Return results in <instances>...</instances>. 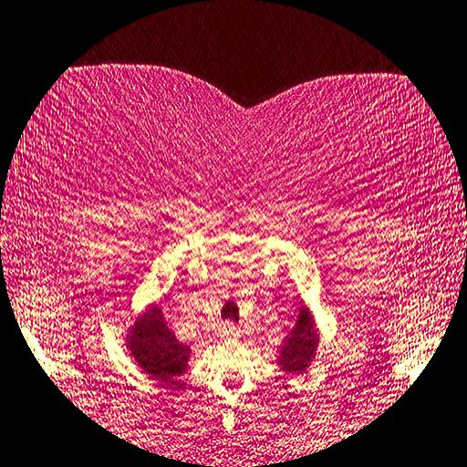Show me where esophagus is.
Instances as JSON below:
<instances>
[{
	"label": "esophagus",
	"instance_id": "esophagus-1",
	"mask_svg": "<svg viewBox=\"0 0 467 467\" xmlns=\"http://www.w3.org/2000/svg\"><path fill=\"white\" fill-rule=\"evenodd\" d=\"M222 337H224V338H239L241 337V327H236L234 324H224V326H222Z\"/></svg>",
	"mask_w": 467,
	"mask_h": 467
}]
</instances>
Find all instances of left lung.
Masks as SVG:
<instances>
[{"label": "left lung", "instance_id": "left-lung-1", "mask_svg": "<svg viewBox=\"0 0 467 467\" xmlns=\"http://www.w3.org/2000/svg\"><path fill=\"white\" fill-rule=\"evenodd\" d=\"M319 327L315 321V315L306 305L300 306L296 326L292 327L290 334L279 345L277 364L285 374H302L308 366L313 364L315 356L319 349Z\"/></svg>", "mask_w": 467, "mask_h": 467}]
</instances>
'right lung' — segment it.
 Instances as JSON below:
<instances>
[{"label":"right lung","mask_w":467,"mask_h":467,"mask_svg":"<svg viewBox=\"0 0 467 467\" xmlns=\"http://www.w3.org/2000/svg\"><path fill=\"white\" fill-rule=\"evenodd\" d=\"M124 345L137 368L159 383H175L186 372L190 347L175 338L161 305H148L124 332Z\"/></svg>","instance_id":"right-lung-1"}]
</instances>
